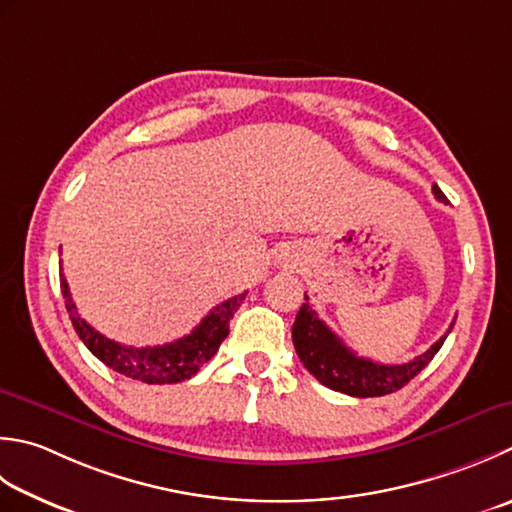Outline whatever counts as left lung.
<instances>
[{
  "label": "left lung",
  "mask_w": 512,
  "mask_h": 512,
  "mask_svg": "<svg viewBox=\"0 0 512 512\" xmlns=\"http://www.w3.org/2000/svg\"><path fill=\"white\" fill-rule=\"evenodd\" d=\"M433 193L439 202H446V195L433 184ZM306 302L302 304L293 324V344L299 359L306 366V370L313 375L319 384L328 386L330 390L344 393L350 397H382L390 395L395 390L404 388L410 379L430 364V359L437 355L442 348L444 339L448 337L453 324H450L448 333L430 346L424 355L415 357L408 364H377L370 359L357 357L353 350L346 348L342 339H339L333 330H330L317 313L308 304V297L304 293Z\"/></svg>",
  "instance_id": "1"
}]
</instances>
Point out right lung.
Masks as SVG:
<instances>
[{"label":"right lung","mask_w":512,"mask_h":512,"mask_svg":"<svg viewBox=\"0 0 512 512\" xmlns=\"http://www.w3.org/2000/svg\"><path fill=\"white\" fill-rule=\"evenodd\" d=\"M59 286H62L66 310L70 319H73L75 333L86 344L90 353L108 368H113L115 373L137 379V382L144 384H177L193 377L219 350V344L228 335L230 319H233L239 304L246 297V293H242L215 306L193 333L177 339V342L137 348L113 342V339L97 333L93 326L84 322L82 315L77 313L73 297H70L64 273L59 275Z\"/></svg>","instance_id":"1"}]
</instances>
